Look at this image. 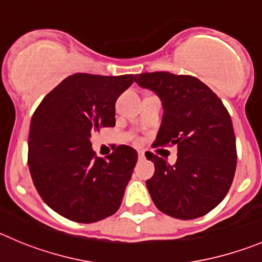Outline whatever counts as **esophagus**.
<instances>
[{
	"label": "esophagus",
	"mask_w": 262,
	"mask_h": 262,
	"mask_svg": "<svg viewBox=\"0 0 262 262\" xmlns=\"http://www.w3.org/2000/svg\"><path fill=\"white\" fill-rule=\"evenodd\" d=\"M144 159H145L144 152H139V160H144Z\"/></svg>",
	"instance_id": "1"
}]
</instances>
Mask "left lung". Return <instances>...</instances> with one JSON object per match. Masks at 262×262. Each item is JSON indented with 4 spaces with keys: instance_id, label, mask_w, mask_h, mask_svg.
Here are the masks:
<instances>
[{
    "instance_id": "obj_1",
    "label": "left lung",
    "mask_w": 262,
    "mask_h": 262,
    "mask_svg": "<svg viewBox=\"0 0 262 262\" xmlns=\"http://www.w3.org/2000/svg\"><path fill=\"white\" fill-rule=\"evenodd\" d=\"M163 105L155 145H177V161L147 155L155 173L148 191L160 211L177 219H195L215 209L230 190L236 170L232 120L221 98L193 76L154 72L135 75Z\"/></svg>"
}]
</instances>
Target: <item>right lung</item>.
<instances>
[{"label": "right lung", "instance_id": "1", "mask_svg": "<svg viewBox=\"0 0 262 262\" xmlns=\"http://www.w3.org/2000/svg\"><path fill=\"white\" fill-rule=\"evenodd\" d=\"M134 75L75 73L47 94L31 118L29 168L41 200L69 221L94 223L115 214L138 161L119 145L96 157L90 138L115 126V102Z\"/></svg>", "mask_w": 262, "mask_h": 262}]
</instances>
